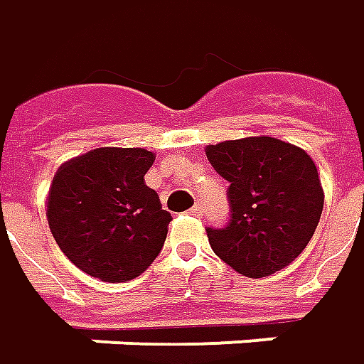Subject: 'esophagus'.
<instances>
[{
    "mask_svg": "<svg viewBox=\"0 0 364 364\" xmlns=\"http://www.w3.org/2000/svg\"><path fill=\"white\" fill-rule=\"evenodd\" d=\"M190 212H192L194 216H198L200 218V216H204V206H202V204L198 202V204H194V206H192V210Z\"/></svg>",
    "mask_w": 364,
    "mask_h": 364,
    "instance_id": "34e87169",
    "label": "esophagus"
}]
</instances>
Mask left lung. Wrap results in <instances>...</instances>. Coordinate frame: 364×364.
<instances>
[{"label": "left lung", "instance_id": "left-lung-1", "mask_svg": "<svg viewBox=\"0 0 364 364\" xmlns=\"http://www.w3.org/2000/svg\"><path fill=\"white\" fill-rule=\"evenodd\" d=\"M212 168L230 182V220L206 228L218 258L248 279L270 277L306 248L323 214L313 158L270 136L206 146Z\"/></svg>", "mask_w": 364, "mask_h": 364}]
</instances>
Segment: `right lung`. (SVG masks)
Listing matches in <instances>:
<instances>
[{
	"label": "right lung",
	"instance_id": "add662e5",
	"mask_svg": "<svg viewBox=\"0 0 364 364\" xmlns=\"http://www.w3.org/2000/svg\"><path fill=\"white\" fill-rule=\"evenodd\" d=\"M144 148H96L58 168L48 194V224L62 252L104 282L140 277L164 246L170 212L144 176Z\"/></svg>",
	"mask_w": 364,
	"mask_h": 364
}]
</instances>
